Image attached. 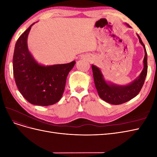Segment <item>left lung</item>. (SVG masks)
Segmentation results:
<instances>
[{"label":"left lung","instance_id":"8db88e82","mask_svg":"<svg viewBox=\"0 0 157 157\" xmlns=\"http://www.w3.org/2000/svg\"><path fill=\"white\" fill-rule=\"evenodd\" d=\"M126 25L128 27H130L129 25ZM137 36L145 51L144 59V67L139 77H137L131 83L126 85H118L110 82H107L104 79L101 70L94 65H92L95 86H96L99 96L103 100L113 105H119L135 98L140 93L144 84L147 73V54L145 46L140 36L137 34Z\"/></svg>","mask_w":157,"mask_h":157}]
</instances>
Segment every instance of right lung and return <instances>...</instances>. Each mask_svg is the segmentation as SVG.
Returning a JSON list of instances; mask_svg holds the SVG:
<instances>
[{
	"mask_svg": "<svg viewBox=\"0 0 157 157\" xmlns=\"http://www.w3.org/2000/svg\"><path fill=\"white\" fill-rule=\"evenodd\" d=\"M33 23L17 39L13 56V73L22 96L33 105L48 106L58 102L63 94L66 79L75 61L65 64H39L29 51L27 37Z\"/></svg>",
	"mask_w": 157,
	"mask_h": 157,
	"instance_id": "right-lung-1",
	"label": "right lung"
}]
</instances>
